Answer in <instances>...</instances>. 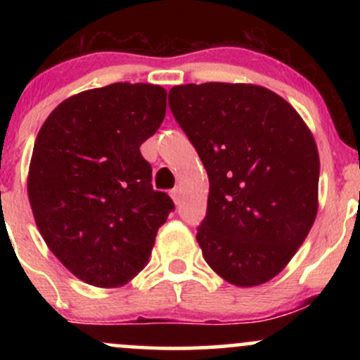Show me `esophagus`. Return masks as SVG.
<instances>
[{
    "label": "esophagus",
    "mask_w": 360,
    "mask_h": 360,
    "mask_svg": "<svg viewBox=\"0 0 360 360\" xmlns=\"http://www.w3.org/2000/svg\"><path fill=\"white\" fill-rule=\"evenodd\" d=\"M171 198H172V200H174V203H179V200H181V188L172 189Z\"/></svg>",
    "instance_id": "1"
}]
</instances>
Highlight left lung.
I'll return each mask as SVG.
<instances>
[{
  "instance_id": "1",
  "label": "left lung",
  "mask_w": 360,
  "mask_h": 360,
  "mask_svg": "<svg viewBox=\"0 0 360 360\" xmlns=\"http://www.w3.org/2000/svg\"><path fill=\"white\" fill-rule=\"evenodd\" d=\"M169 108L208 172L196 240L208 266L240 288L278 276L315 221L320 159L296 110L255 84L174 86Z\"/></svg>"
}]
</instances>
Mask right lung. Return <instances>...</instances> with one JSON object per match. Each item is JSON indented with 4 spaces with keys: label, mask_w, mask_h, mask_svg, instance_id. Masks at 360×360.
I'll return each instance as SVG.
<instances>
[{
    "label": "right lung",
    "mask_w": 360,
    "mask_h": 360,
    "mask_svg": "<svg viewBox=\"0 0 360 360\" xmlns=\"http://www.w3.org/2000/svg\"><path fill=\"white\" fill-rule=\"evenodd\" d=\"M166 89L115 82L62 101L37 135L28 200L52 254L76 278L117 288L150 257L174 210L140 146L166 117Z\"/></svg>",
    "instance_id": "1"
}]
</instances>
